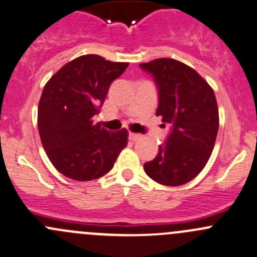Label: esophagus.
<instances>
[{
	"label": "esophagus",
	"instance_id": "esophagus-1",
	"mask_svg": "<svg viewBox=\"0 0 257 257\" xmlns=\"http://www.w3.org/2000/svg\"><path fill=\"white\" fill-rule=\"evenodd\" d=\"M128 139L131 140V141H137V140L141 139V135H140V134H134V132H130Z\"/></svg>",
	"mask_w": 257,
	"mask_h": 257
}]
</instances>
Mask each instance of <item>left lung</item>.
<instances>
[{
  "label": "left lung",
  "mask_w": 257,
  "mask_h": 257,
  "mask_svg": "<svg viewBox=\"0 0 257 257\" xmlns=\"http://www.w3.org/2000/svg\"><path fill=\"white\" fill-rule=\"evenodd\" d=\"M140 66L154 75L159 87L156 116L172 127L166 144L144 169L159 184L180 186L202 171L214 150L218 131L215 92L194 68L174 58Z\"/></svg>",
  "instance_id": "left-lung-1"
}]
</instances>
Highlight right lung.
I'll return each instance as SVG.
<instances>
[{
  "instance_id": "right-lung-1",
  "label": "right lung",
  "mask_w": 257,
  "mask_h": 257,
  "mask_svg": "<svg viewBox=\"0 0 257 257\" xmlns=\"http://www.w3.org/2000/svg\"><path fill=\"white\" fill-rule=\"evenodd\" d=\"M127 66L83 55L63 65L46 82L37 112L40 137L50 161L68 179L90 181L103 176L127 146V130L108 132L92 120L111 82Z\"/></svg>"
}]
</instances>
